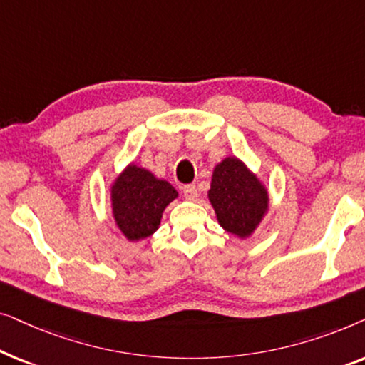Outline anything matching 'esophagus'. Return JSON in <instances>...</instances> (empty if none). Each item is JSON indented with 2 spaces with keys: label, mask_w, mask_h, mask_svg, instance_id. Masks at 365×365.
<instances>
[{
  "label": "esophagus",
  "mask_w": 365,
  "mask_h": 365,
  "mask_svg": "<svg viewBox=\"0 0 365 365\" xmlns=\"http://www.w3.org/2000/svg\"><path fill=\"white\" fill-rule=\"evenodd\" d=\"M182 194L184 197L189 199V201H194V199H197V189L194 184H187V186L182 187Z\"/></svg>",
  "instance_id": "34e87169"
}]
</instances>
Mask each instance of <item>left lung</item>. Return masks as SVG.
<instances>
[{
	"label": "left lung",
	"mask_w": 365,
	"mask_h": 365,
	"mask_svg": "<svg viewBox=\"0 0 365 365\" xmlns=\"http://www.w3.org/2000/svg\"><path fill=\"white\" fill-rule=\"evenodd\" d=\"M207 197L224 231L241 239L256 231L269 209L267 189L234 156L214 168Z\"/></svg>",
	"instance_id": "left-lung-1"
}]
</instances>
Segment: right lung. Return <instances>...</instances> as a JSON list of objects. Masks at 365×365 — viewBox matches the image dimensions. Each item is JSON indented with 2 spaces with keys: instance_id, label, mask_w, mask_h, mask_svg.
<instances>
[{
  "instance_id": "add662e5",
  "label": "right lung",
  "mask_w": 365,
  "mask_h": 365,
  "mask_svg": "<svg viewBox=\"0 0 365 365\" xmlns=\"http://www.w3.org/2000/svg\"><path fill=\"white\" fill-rule=\"evenodd\" d=\"M176 197L168 181L129 164L111 186L113 217L128 241H139L158 231L164 209Z\"/></svg>"
}]
</instances>
